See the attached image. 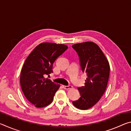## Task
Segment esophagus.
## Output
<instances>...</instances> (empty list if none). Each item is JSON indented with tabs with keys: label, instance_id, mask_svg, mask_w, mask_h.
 <instances>
[{
	"label": "esophagus",
	"instance_id": "esophagus-1",
	"mask_svg": "<svg viewBox=\"0 0 131 131\" xmlns=\"http://www.w3.org/2000/svg\"><path fill=\"white\" fill-rule=\"evenodd\" d=\"M63 88L64 89H66V90H69V89H71V88H72L73 87L72 85H62Z\"/></svg>",
	"mask_w": 131,
	"mask_h": 131
}]
</instances>
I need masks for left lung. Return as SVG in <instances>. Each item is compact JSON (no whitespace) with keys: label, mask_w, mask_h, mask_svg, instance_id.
<instances>
[{"label":"left lung","mask_w":131,"mask_h":131,"mask_svg":"<svg viewBox=\"0 0 131 131\" xmlns=\"http://www.w3.org/2000/svg\"><path fill=\"white\" fill-rule=\"evenodd\" d=\"M79 56L81 69L87 74L85 85L78 87L80 97L73 101L76 108L87 110L92 107L102 96L107 87L110 66L105 55L93 42L72 46Z\"/></svg>","instance_id":"1"}]
</instances>
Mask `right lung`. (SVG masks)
<instances>
[{
  "mask_svg": "<svg viewBox=\"0 0 131 131\" xmlns=\"http://www.w3.org/2000/svg\"><path fill=\"white\" fill-rule=\"evenodd\" d=\"M67 49L64 44L41 43L26 59L21 72V87L26 99L36 107L47 106L54 99L60 85L44 76L53 72V63Z\"/></svg>",
  "mask_w": 131,
  "mask_h": 131,
  "instance_id": "1",
  "label": "right lung"
}]
</instances>
